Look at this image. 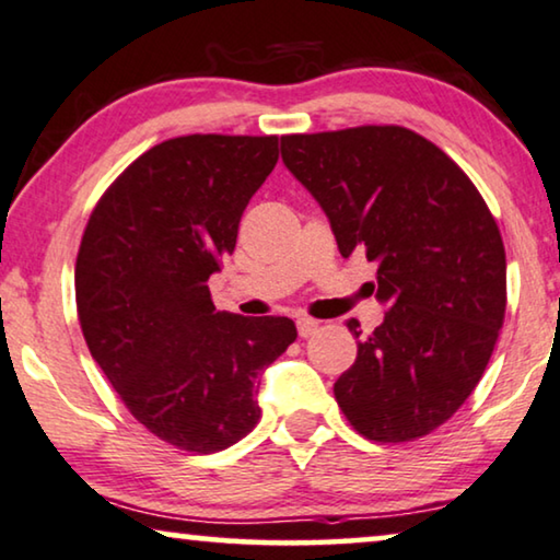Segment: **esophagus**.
<instances>
[{
    "instance_id": "obj_1",
    "label": "esophagus",
    "mask_w": 560,
    "mask_h": 560,
    "mask_svg": "<svg viewBox=\"0 0 560 560\" xmlns=\"http://www.w3.org/2000/svg\"><path fill=\"white\" fill-rule=\"evenodd\" d=\"M319 329V322L312 319V317H299L296 319V332L299 337H312L314 332Z\"/></svg>"
}]
</instances>
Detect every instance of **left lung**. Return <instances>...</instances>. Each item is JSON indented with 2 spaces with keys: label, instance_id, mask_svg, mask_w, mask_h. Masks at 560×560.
<instances>
[{
  "label": "left lung",
  "instance_id": "8db88e82",
  "mask_svg": "<svg viewBox=\"0 0 560 560\" xmlns=\"http://www.w3.org/2000/svg\"><path fill=\"white\" fill-rule=\"evenodd\" d=\"M345 258L377 264L385 319L335 398L362 436L398 444L452 419L482 377L508 304L505 246L471 179L404 126L281 137ZM358 332V322H350Z\"/></svg>",
  "mask_w": 560,
  "mask_h": 560
}]
</instances>
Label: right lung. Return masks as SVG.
Returning a JSON list of instances; mask_svg holds the SVG:
<instances>
[{"mask_svg":"<svg viewBox=\"0 0 560 560\" xmlns=\"http://www.w3.org/2000/svg\"><path fill=\"white\" fill-rule=\"evenodd\" d=\"M277 160L279 137L162 141L85 225L75 261L85 345L133 419L185 452L246 436L261 416L258 373L296 340L289 317L218 312L208 289Z\"/></svg>","mask_w":560,"mask_h":560,"instance_id":"1","label":"right lung"}]
</instances>
